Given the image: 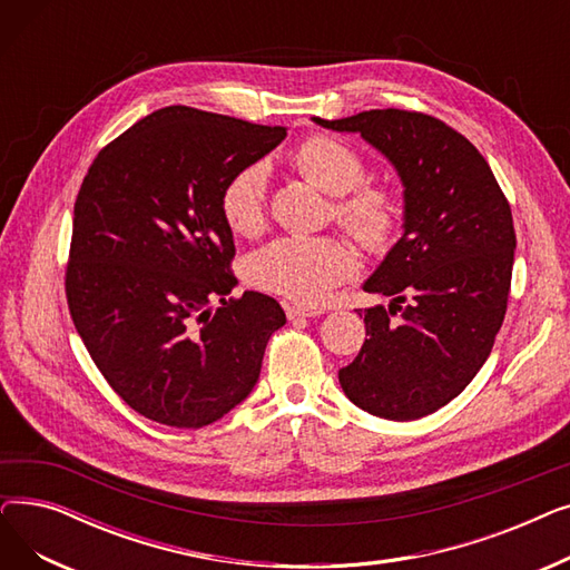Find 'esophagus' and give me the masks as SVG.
I'll use <instances>...</instances> for the list:
<instances>
[{
  "label": "esophagus",
  "mask_w": 570,
  "mask_h": 570,
  "mask_svg": "<svg viewBox=\"0 0 570 570\" xmlns=\"http://www.w3.org/2000/svg\"><path fill=\"white\" fill-rule=\"evenodd\" d=\"M284 312L288 316V321H297V318H312V316H318L321 309H312V307H301V305H291V303H284Z\"/></svg>",
  "instance_id": "obj_1"
}]
</instances>
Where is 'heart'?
<instances>
[{"label": "heart", "instance_id": "b5f03b06", "mask_svg": "<svg viewBox=\"0 0 570 570\" xmlns=\"http://www.w3.org/2000/svg\"><path fill=\"white\" fill-rule=\"evenodd\" d=\"M293 164L323 191L335 196L337 224L370 252H385L400 228L397 194L365 183L367 164L348 142L333 136H312L295 149ZM269 170L263 161L237 168L222 187L219 209L237 235H256L267 219ZM353 252L333 237L291 235L256 252L245 267L247 282L265 293L303 307L321 305L335 286L355 275Z\"/></svg>", "mask_w": 570, "mask_h": 570}]
</instances>
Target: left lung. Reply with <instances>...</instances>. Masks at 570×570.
Here are the masks:
<instances>
[{"mask_svg":"<svg viewBox=\"0 0 570 570\" xmlns=\"http://www.w3.org/2000/svg\"><path fill=\"white\" fill-rule=\"evenodd\" d=\"M314 122L361 134L402 177L404 235L363 286L393 303L365 309L367 340L340 383L367 413L415 421L455 400L494 346L513 277L511 205L485 157L432 115Z\"/></svg>","mask_w":570,"mask_h":570,"instance_id":"left-lung-1","label":"left lung"}]
</instances>
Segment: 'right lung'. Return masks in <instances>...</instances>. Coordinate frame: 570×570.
Listing matches in <instances>:
<instances>
[{
  "instance_id": "1",
  "label": "right lung",
  "mask_w": 570,
  "mask_h": 570,
  "mask_svg": "<svg viewBox=\"0 0 570 570\" xmlns=\"http://www.w3.org/2000/svg\"><path fill=\"white\" fill-rule=\"evenodd\" d=\"M284 138V127L168 106L110 140L82 179L69 312L112 391L149 421H219L252 393L286 323L275 297H228L235 245L219 209L226 179Z\"/></svg>"
}]
</instances>
